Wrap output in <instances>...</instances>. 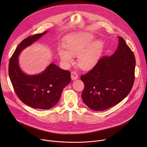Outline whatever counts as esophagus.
<instances>
[{
  "label": "esophagus",
  "mask_w": 147,
  "mask_h": 147,
  "mask_svg": "<svg viewBox=\"0 0 147 147\" xmlns=\"http://www.w3.org/2000/svg\"><path fill=\"white\" fill-rule=\"evenodd\" d=\"M71 78L72 80H76L78 78V74L75 71H73L71 73Z\"/></svg>",
  "instance_id": "esophagus-1"
}]
</instances>
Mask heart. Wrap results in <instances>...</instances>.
Listing matches in <instances>:
<instances>
[{"instance_id": "heart-1", "label": "heart", "mask_w": 147, "mask_h": 147, "mask_svg": "<svg viewBox=\"0 0 147 147\" xmlns=\"http://www.w3.org/2000/svg\"><path fill=\"white\" fill-rule=\"evenodd\" d=\"M94 36L89 32L73 34L66 40L65 47L58 49V55L66 65L73 61V56H77L78 66L84 69L94 67L99 60L103 51V44L100 41H94Z\"/></svg>"}]
</instances>
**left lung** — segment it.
Segmentation results:
<instances>
[{"instance_id": "obj_1", "label": "left lung", "mask_w": 147, "mask_h": 147, "mask_svg": "<svg viewBox=\"0 0 147 147\" xmlns=\"http://www.w3.org/2000/svg\"><path fill=\"white\" fill-rule=\"evenodd\" d=\"M111 56L100 58L94 68L81 76L84 83L81 96L95 111L110 108L120 102L131 90L134 81L136 59L123 38Z\"/></svg>"}]
</instances>
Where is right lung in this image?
<instances>
[{
  "instance_id": "1",
  "label": "right lung",
  "mask_w": 147,
  "mask_h": 147,
  "mask_svg": "<svg viewBox=\"0 0 147 147\" xmlns=\"http://www.w3.org/2000/svg\"><path fill=\"white\" fill-rule=\"evenodd\" d=\"M47 32L30 36L21 42L9 65L10 79L19 99L30 107L44 110L52 108L58 102L63 90L71 81L70 73L51 63L40 74L28 75L20 67L18 57Z\"/></svg>"
}]
</instances>
